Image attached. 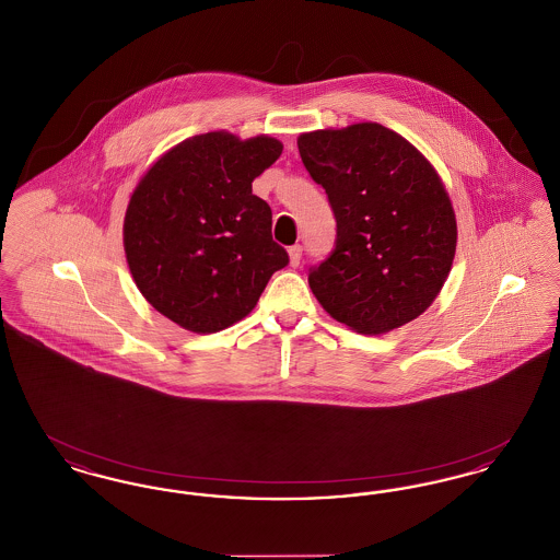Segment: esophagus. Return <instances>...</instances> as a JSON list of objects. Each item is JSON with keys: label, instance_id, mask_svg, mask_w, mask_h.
Masks as SVG:
<instances>
[{"label": "esophagus", "instance_id": "esophagus-1", "mask_svg": "<svg viewBox=\"0 0 560 560\" xmlns=\"http://www.w3.org/2000/svg\"><path fill=\"white\" fill-rule=\"evenodd\" d=\"M288 254H290V265L298 267V265H300V258H302V245H292V247L288 249Z\"/></svg>", "mask_w": 560, "mask_h": 560}]
</instances>
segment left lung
<instances>
[{
	"mask_svg": "<svg viewBox=\"0 0 560 560\" xmlns=\"http://www.w3.org/2000/svg\"><path fill=\"white\" fill-rule=\"evenodd\" d=\"M336 215V249L311 268L320 306L359 334L418 319L452 270L457 222L434 165L400 133L361 121L298 136Z\"/></svg>",
	"mask_w": 560,
	"mask_h": 560,
	"instance_id": "1",
	"label": "left lung"
}]
</instances>
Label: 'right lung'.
<instances>
[{
    "instance_id": "1",
    "label": "right lung",
    "mask_w": 560,
    "mask_h": 560,
    "mask_svg": "<svg viewBox=\"0 0 560 560\" xmlns=\"http://www.w3.org/2000/svg\"><path fill=\"white\" fill-rule=\"evenodd\" d=\"M267 133H197L165 151L133 188L124 249L133 283L163 317L215 334L247 317L275 270L272 213L252 183L279 160Z\"/></svg>"
}]
</instances>
